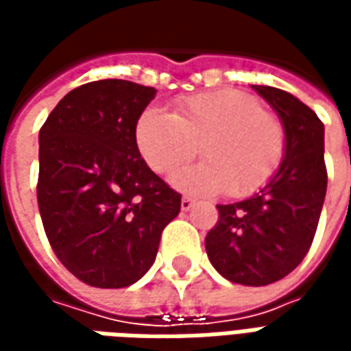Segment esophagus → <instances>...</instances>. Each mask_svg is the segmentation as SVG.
Listing matches in <instances>:
<instances>
[{
  "label": "esophagus",
  "instance_id": "obj_1",
  "mask_svg": "<svg viewBox=\"0 0 351 351\" xmlns=\"http://www.w3.org/2000/svg\"><path fill=\"white\" fill-rule=\"evenodd\" d=\"M193 205H195V201H193L191 197H188V195H184L182 201H180V208H182L184 213H188Z\"/></svg>",
  "mask_w": 351,
  "mask_h": 351
}]
</instances>
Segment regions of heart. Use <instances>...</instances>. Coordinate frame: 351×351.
Instances as JSON below:
<instances>
[{
    "mask_svg": "<svg viewBox=\"0 0 351 351\" xmlns=\"http://www.w3.org/2000/svg\"><path fill=\"white\" fill-rule=\"evenodd\" d=\"M143 160L169 175L195 158L205 160L173 176L180 190L248 197L271 180L284 158V125L259 101L239 90H216L182 97L165 114L146 108L135 123Z\"/></svg>",
    "mask_w": 351,
    "mask_h": 351,
    "instance_id": "b5f03b06",
    "label": "heart"
}]
</instances>
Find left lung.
Segmentation results:
<instances>
[{
	"instance_id": "obj_1",
	"label": "left lung",
	"mask_w": 351,
	"mask_h": 351,
	"mask_svg": "<svg viewBox=\"0 0 351 351\" xmlns=\"http://www.w3.org/2000/svg\"><path fill=\"white\" fill-rule=\"evenodd\" d=\"M278 112L284 160L263 188L233 205H218L205 239L206 256L223 278L243 286L278 282L308 254L327 191L324 123L291 93L252 86Z\"/></svg>"
}]
</instances>
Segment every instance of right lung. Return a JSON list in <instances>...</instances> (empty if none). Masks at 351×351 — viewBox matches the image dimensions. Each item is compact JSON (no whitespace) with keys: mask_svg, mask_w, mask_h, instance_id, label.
I'll return each instance as SVG.
<instances>
[{"mask_svg":"<svg viewBox=\"0 0 351 351\" xmlns=\"http://www.w3.org/2000/svg\"><path fill=\"white\" fill-rule=\"evenodd\" d=\"M156 90L105 79L75 88L39 131L37 203L56 258L88 286L116 289L152 267L180 193L141 158L135 123Z\"/></svg>","mask_w":351,"mask_h":351,"instance_id":"right-lung-1","label":"right lung"}]
</instances>
